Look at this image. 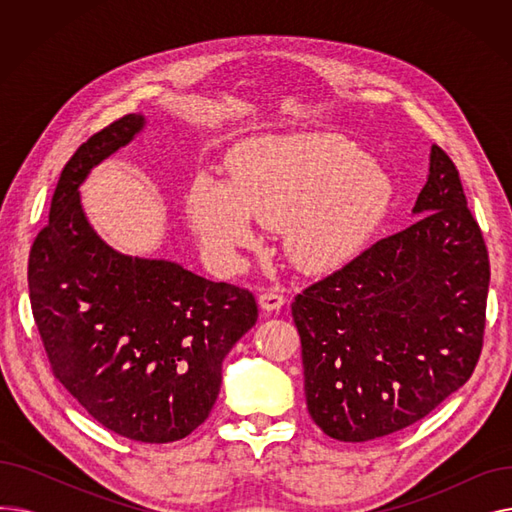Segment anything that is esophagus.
<instances>
[{"instance_id":"1","label":"esophagus","mask_w":512,"mask_h":512,"mask_svg":"<svg viewBox=\"0 0 512 512\" xmlns=\"http://www.w3.org/2000/svg\"><path fill=\"white\" fill-rule=\"evenodd\" d=\"M286 303V299H284V294H282V290H265V292H261V297H259V307L263 309V311H278L282 305Z\"/></svg>"}]
</instances>
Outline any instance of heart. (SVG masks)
Segmentation results:
<instances>
[{"instance_id": "1", "label": "heart", "mask_w": 512, "mask_h": 512, "mask_svg": "<svg viewBox=\"0 0 512 512\" xmlns=\"http://www.w3.org/2000/svg\"><path fill=\"white\" fill-rule=\"evenodd\" d=\"M228 182L199 176L186 215L203 245L232 255L255 242L253 220L282 228L288 259L309 274L351 261L392 203L390 178L334 132L263 134L228 155Z\"/></svg>"}]
</instances>
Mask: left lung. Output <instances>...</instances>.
I'll list each match as a JSON object with an SVG mask.
<instances>
[{"label": "left lung", "instance_id": "8db88e82", "mask_svg": "<svg viewBox=\"0 0 512 512\" xmlns=\"http://www.w3.org/2000/svg\"><path fill=\"white\" fill-rule=\"evenodd\" d=\"M413 213V226L294 297L307 409L334 440L413 425L479 361L490 259L459 170L438 145Z\"/></svg>", "mask_w": 512, "mask_h": 512}]
</instances>
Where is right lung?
<instances>
[{"label":"right lung","instance_id":"add662e5","mask_svg":"<svg viewBox=\"0 0 512 512\" xmlns=\"http://www.w3.org/2000/svg\"><path fill=\"white\" fill-rule=\"evenodd\" d=\"M128 114L80 145L29 257V292L51 371L112 432L147 444L186 438L211 413L222 361L257 321L253 292L166 259L114 251L91 228L78 186L128 145Z\"/></svg>","mask_w":512,"mask_h":512}]
</instances>
